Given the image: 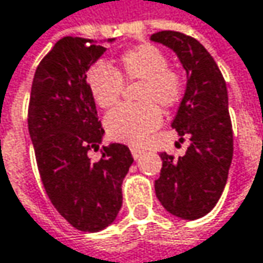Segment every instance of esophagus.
<instances>
[{
	"label": "esophagus",
	"instance_id": "34e87169",
	"mask_svg": "<svg viewBox=\"0 0 263 263\" xmlns=\"http://www.w3.org/2000/svg\"><path fill=\"white\" fill-rule=\"evenodd\" d=\"M130 149H132V156H133V159H135V160H138L139 157H141L142 154H143V149H141V148L132 146Z\"/></svg>",
	"mask_w": 263,
	"mask_h": 263
}]
</instances>
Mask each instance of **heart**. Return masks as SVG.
Returning <instances> with one entry per match:
<instances>
[{
    "instance_id": "heart-1",
    "label": "heart",
    "mask_w": 263,
    "mask_h": 263,
    "mask_svg": "<svg viewBox=\"0 0 263 263\" xmlns=\"http://www.w3.org/2000/svg\"><path fill=\"white\" fill-rule=\"evenodd\" d=\"M86 88L99 107H112L121 97L124 82L139 81L138 104H121L104 117V128L110 139L141 143L161 122V110L172 109L184 94V78L169 67L166 53L154 45H138L124 50L114 68L99 61L86 71Z\"/></svg>"
}]
</instances>
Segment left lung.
<instances>
[{
  "label": "left lung",
  "instance_id": "8db88e82",
  "mask_svg": "<svg viewBox=\"0 0 263 263\" xmlns=\"http://www.w3.org/2000/svg\"><path fill=\"white\" fill-rule=\"evenodd\" d=\"M153 42L172 49L187 73V86L172 128L190 139L182 157L161 153L156 196L167 213L184 220L206 216L221 196L234 156L228 88L210 52L178 31H160Z\"/></svg>",
  "mask_w": 263,
  "mask_h": 263
}]
</instances>
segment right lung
I'll list each match as a JSON object with an SVG mask.
<instances>
[{
	"instance_id": "obj_1",
	"label": "right lung",
	"mask_w": 263,
	"mask_h": 263,
	"mask_svg": "<svg viewBox=\"0 0 263 263\" xmlns=\"http://www.w3.org/2000/svg\"><path fill=\"white\" fill-rule=\"evenodd\" d=\"M104 50L89 39L58 40L37 67L29 96L28 130L42 182L57 211L82 232L114 223L133 163L122 143L103 146L99 161L88 156L99 149L104 130L85 78Z\"/></svg>"
}]
</instances>
